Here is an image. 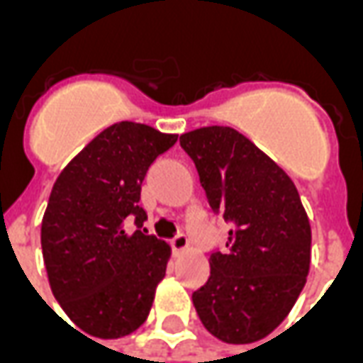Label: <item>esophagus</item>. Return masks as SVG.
I'll return each mask as SVG.
<instances>
[{"label": "esophagus", "mask_w": 363, "mask_h": 363, "mask_svg": "<svg viewBox=\"0 0 363 363\" xmlns=\"http://www.w3.org/2000/svg\"><path fill=\"white\" fill-rule=\"evenodd\" d=\"M171 245H173V249L177 252H182L189 249V237L184 235V233H179V235L173 237V241H171Z\"/></svg>", "instance_id": "esophagus-1"}]
</instances>
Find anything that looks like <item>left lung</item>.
Instances as JSON below:
<instances>
[{
  "label": "left lung",
  "instance_id": "8db88e82",
  "mask_svg": "<svg viewBox=\"0 0 363 363\" xmlns=\"http://www.w3.org/2000/svg\"><path fill=\"white\" fill-rule=\"evenodd\" d=\"M216 216L229 223L225 249L192 294L204 327L229 344L257 342L288 317L311 262V228L296 184L243 134L208 126L181 135Z\"/></svg>",
  "mask_w": 363,
  "mask_h": 363
}]
</instances>
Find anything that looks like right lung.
<instances>
[{"label": "right lung", "instance_id": "obj_1", "mask_svg": "<svg viewBox=\"0 0 363 363\" xmlns=\"http://www.w3.org/2000/svg\"><path fill=\"white\" fill-rule=\"evenodd\" d=\"M177 138L112 124L54 182L40 233L44 264L54 297L87 335L120 338L150 315L171 249L143 229L140 194L147 169Z\"/></svg>", "mask_w": 363, "mask_h": 363}]
</instances>
